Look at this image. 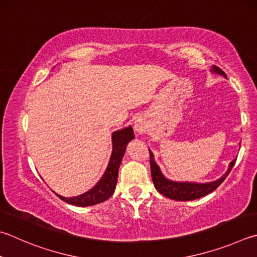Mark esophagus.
I'll list each match as a JSON object with an SVG mask.
<instances>
[{
    "label": "esophagus",
    "mask_w": 257,
    "mask_h": 257,
    "mask_svg": "<svg viewBox=\"0 0 257 257\" xmlns=\"http://www.w3.org/2000/svg\"><path fill=\"white\" fill-rule=\"evenodd\" d=\"M146 129H147V123L145 122L143 119H138L136 122H135V130H136L137 133L143 134L146 132Z\"/></svg>",
    "instance_id": "34e87169"
}]
</instances>
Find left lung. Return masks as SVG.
Here are the masks:
<instances>
[{
    "instance_id": "1",
    "label": "left lung",
    "mask_w": 257,
    "mask_h": 257,
    "mask_svg": "<svg viewBox=\"0 0 257 257\" xmlns=\"http://www.w3.org/2000/svg\"><path fill=\"white\" fill-rule=\"evenodd\" d=\"M213 72L218 74H221L222 76L226 77V74L221 71L220 68L214 66L212 68ZM149 162H151V172H152V179L155 185L156 190L161 194L164 195L166 198L176 200V201H190V200L199 199L201 197H204L209 193H211L212 191L216 190L219 185H220L223 181H225L228 174L230 173V171L234 167L236 160L232 161L229 165V169L226 172V174L221 176L220 179L210 182V183H190V182H173L165 179L163 174L161 173L160 167L154 161L153 154L149 151Z\"/></svg>"
}]
</instances>
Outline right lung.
<instances>
[{"instance_id": "obj_1", "label": "right lung", "mask_w": 257, "mask_h": 257, "mask_svg": "<svg viewBox=\"0 0 257 257\" xmlns=\"http://www.w3.org/2000/svg\"><path fill=\"white\" fill-rule=\"evenodd\" d=\"M134 130L132 127L124 128L122 130H119V132H114L112 134L113 151L112 154H111L108 169H106L105 173L102 176V179L97 182V184L94 188L87 191L84 194L78 195V197L64 198L57 194L58 197L63 201L74 204V206L77 207L94 206V204L101 203L105 201L106 199H109L115 190L116 181H118L119 167L124 155L125 147H127V144L132 139H134Z\"/></svg>"}]
</instances>
